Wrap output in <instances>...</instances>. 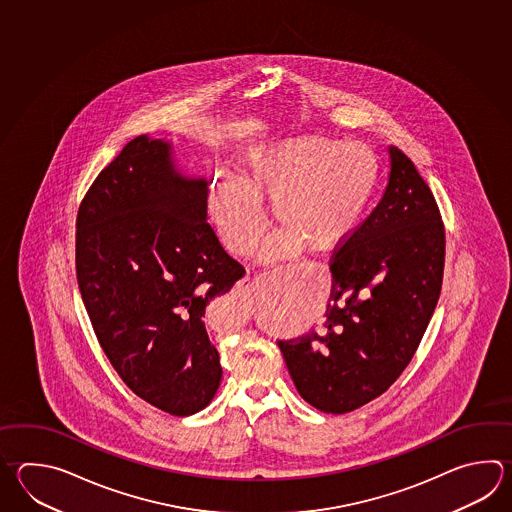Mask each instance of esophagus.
Instances as JSON below:
<instances>
[{"instance_id":"34e87169","label":"esophagus","mask_w":512,"mask_h":512,"mask_svg":"<svg viewBox=\"0 0 512 512\" xmlns=\"http://www.w3.org/2000/svg\"><path fill=\"white\" fill-rule=\"evenodd\" d=\"M297 266L295 264H286L284 266V272H293ZM251 281L246 277V279H242V281H239V288L240 290H250Z\"/></svg>"}]
</instances>
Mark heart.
<instances>
[{
    "label": "heart",
    "mask_w": 512,
    "mask_h": 512,
    "mask_svg": "<svg viewBox=\"0 0 512 512\" xmlns=\"http://www.w3.org/2000/svg\"><path fill=\"white\" fill-rule=\"evenodd\" d=\"M379 184L376 153L359 142L301 136L250 158L244 178L220 175L208 209L228 250L248 255L266 226L259 200H272L281 233L270 255L299 250L334 253L354 237Z\"/></svg>",
    "instance_id": "b5f03b06"
}]
</instances>
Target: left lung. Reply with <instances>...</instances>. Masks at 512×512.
Returning <instances> with one entry per match:
<instances>
[{"instance_id":"1","label":"left lung","mask_w":512,"mask_h":512,"mask_svg":"<svg viewBox=\"0 0 512 512\" xmlns=\"http://www.w3.org/2000/svg\"><path fill=\"white\" fill-rule=\"evenodd\" d=\"M445 226L412 160L390 147L385 195L330 261L326 321L277 341L293 385L326 414L381 396L418 350L438 304Z\"/></svg>"}]
</instances>
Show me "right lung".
<instances>
[{
	"label": "right lung",
	"instance_id": "add662e5",
	"mask_svg": "<svg viewBox=\"0 0 512 512\" xmlns=\"http://www.w3.org/2000/svg\"><path fill=\"white\" fill-rule=\"evenodd\" d=\"M208 182L182 177L166 140L136 136L85 193L76 279L94 334L136 396L191 416L215 396L204 315L246 273L208 220Z\"/></svg>",
	"mask_w": 512,
	"mask_h": 512
}]
</instances>
